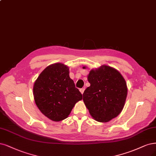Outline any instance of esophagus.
<instances>
[{
	"label": "esophagus",
	"instance_id": "obj_1",
	"mask_svg": "<svg viewBox=\"0 0 156 156\" xmlns=\"http://www.w3.org/2000/svg\"><path fill=\"white\" fill-rule=\"evenodd\" d=\"M84 90H85V88H80L79 90H80V93H81L82 94H83V93H84Z\"/></svg>",
	"mask_w": 156,
	"mask_h": 156
}]
</instances>
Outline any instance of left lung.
Returning a JSON list of instances; mask_svg holds the SVG:
<instances>
[{
	"label": "left lung",
	"mask_w": 156,
	"mask_h": 156,
	"mask_svg": "<svg viewBox=\"0 0 156 156\" xmlns=\"http://www.w3.org/2000/svg\"><path fill=\"white\" fill-rule=\"evenodd\" d=\"M88 80L90 86L84 90L83 101L90 115L101 122L116 117L124 107L128 92L126 81L120 72L103 65L91 69Z\"/></svg>",
	"instance_id": "left-lung-1"
}]
</instances>
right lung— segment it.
Here are the masks:
<instances>
[{"label": "right lung", "instance_id": "right-lung-1", "mask_svg": "<svg viewBox=\"0 0 156 156\" xmlns=\"http://www.w3.org/2000/svg\"><path fill=\"white\" fill-rule=\"evenodd\" d=\"M35 104L46 117L60 121L68 117L83 95L69 76V68L62 63L47 66L34 85Z\"/></svg>", "mask_w": 156, "mask_h": 156}]
</instances>
